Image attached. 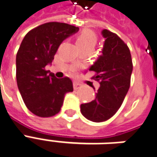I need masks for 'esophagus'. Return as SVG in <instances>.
Listing matches in <instances>:
<instances>
[{
  "label": "esophagus",
  "instance_id": "34e87169",
  "mask_svg": "<svg viewBox=\"0 0 157 157\" xmlns=\"http://www.w3.org/2000/svg\"><path fill=\"white\" fill-rule=\"evenodd\" d=\"M81 87V84H78V82H73V89L76 90H78V88Z\"/></svg>",
  "mask_w": 157,
  "mask_h": 157
}]
</instances>
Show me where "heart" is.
<instances>
[{
  "mask_svg": "<svg viewBox=\"0 0 157 157\" xmlns=\"http://www.w3.org/2000/svg\"><path fill=\"white\" fill-rule=\"evenodd\" d=\"M96 35L90 30H84L77 37L76 45L78 47H93L96 44Z\"/></svg>",
  "mask_w": 157,
  "mask_h": 157,
  "instance_id": "heart-1",
  "label": "heart"
}]
</instances>
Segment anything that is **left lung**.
Wrapping results in <instances>:
<instances>
[{"instance_id": "1", "label": "left lung", "mask_w": 157, "mask_h": 157, "mask_svg": "<svg viewBox=\"0 0 157 157\" xmlns=\"http://www.w3.org/2000/svg\"><path fill=\"white\" fill-rule=\"evenodd\" d=\"M101 34L105 38L102 54L90 67L96 73L93 78L100 81V88L94 101L80 105L82 115L94 123L106 121L117 112L128 91L133 71L128 45L107 29Z\"/></svg>"}]
</instances>
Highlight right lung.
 <instances>
[{"mask_svg":"<svg viewBox=\"0 0 157 157\" xmlns=\"http://www.w3.org/2000/svg\"><path fill=\"white\" fill-rule=\"evenodd\" d=\"M78 29L67 23L51 22L32 29L23 38L16 56L17 83L23 102L34 115H56L65 94L73 90L69 78H56L45 67L52 63L62 42Z\"/></svg>","mask_w":157,"mask_h":157,"instance_id":"add662e5","label":"right lung"}]
</instances>
